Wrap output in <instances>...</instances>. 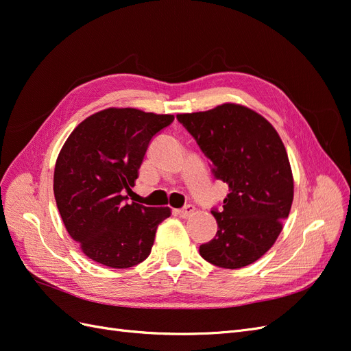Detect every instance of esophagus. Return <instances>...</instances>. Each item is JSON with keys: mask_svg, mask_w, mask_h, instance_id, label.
<instances>
[{"mask_svg": "<svg viewBox=\"0 0 351 351\" xmlns=\"http://www.w3.org/2000/svg\"><path fill=\"white\" fill-rule=\"evenodd\" d=\"M195 210H196V208H195L193 205H187V206H184L183 209H177V210H174V212H176V214H177L178 217L189 218V217H192V215L195 214Z\"/></svg>", "mask_w": 351, "mask_h": 351, "instance_id": "1", "label": "esophagus"}]
</instances>
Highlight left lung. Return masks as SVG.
Returning a JSON list of instances; mask_svg holds the SVG:
<instances>
[{"mask_svg":"<svg viewBox=\"0 0 351 351\" xmlns=\"http://www.w3.org/2000/svg\"><path fill=\"white\" fill-rule=\"evenodd\" d=\"M177 120L209 158L214 177L228 184L222 208L210 210L217 234L200 244V256L219 268L247 267L272 247L290 214L294 183L284 143L269 121L236 104Z\"/></svg>","mask_w":351,"mask_h":351,"instance_id":"left-lung-1","label":"left lung"}]
</instances>
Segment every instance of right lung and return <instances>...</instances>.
I'll use <instances>...</instances> for the list:
<instances>
[{
	"instance_id": "add662e5",
	"label": "right lung",
	"mask_w": 351,
	"mask_h": 351,
	"mask_svg": "<svg viewBox=\"0 0 351 351\" xmlns=\"http://www.w3.org/2000/svg\"><path fill=\"white\" fill-rule=\"evenodd\" d=\"M174 115L108 108L83 120L57 158L54 196L70 237L88 258L132 268L149 256L169 208L127 204L152 137Z\"/></svg>"
}]
</instances>
